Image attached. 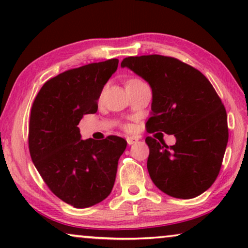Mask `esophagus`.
<instances>
[{
  "mask_svg": "<svg viewBox=\"0 0 248 248\" xmlns=\"http://www.w3.org/2000/svg\"><path fill=\"white\" fill-rule=\"evenodd\" d=\"M139 141V138L138 137H127L126 138V142L128 145H132L134 143H137V142Z\"/></svg>",
  "mask_w": 248,
  "mask_h": 248,
  "instance_id": "esophagus-1",
  "label": "esophagus"
}]
</instances>
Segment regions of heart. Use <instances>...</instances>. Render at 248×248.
<instances>
[{
	"label": "heart",
	"mask_w": 248,
	"mask_h": 248,
	"mask_svg": "<svg viewBox=\"0 0 248 248\" xmlns=\"http://www.w3.org/2000/svg\"><path fill=\"white\" fill-rule=\"evenodd\" d=\"M133 80H135V79H132V80H130V81H133ZM127 82H128V81H127Z\"/></svg>",
	"instance_id": "1"
}]
</instances>
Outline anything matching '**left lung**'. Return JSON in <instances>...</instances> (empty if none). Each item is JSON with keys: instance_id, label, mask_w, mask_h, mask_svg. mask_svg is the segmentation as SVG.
Listing matches in <instances>:
<instances>
[{"instance_id": "left-lung-1", "label": "left lung", "mask_w": 248, "mask_h": 248, "mask_svg": "<svg viewBox=\"0 0 248 248\" xmlns=\"http://www.w3.org/2000/svg\"><path fill=\"white\" fill-rule=\"evenodd\" d=\"M150 84V133L174 134L176 143L148 137L147 167L155 185L177 199L205 192L218 177L228 143L227 113L210 81L174 57L130 56L122 61Z\"/></svg>"}]
</instances>
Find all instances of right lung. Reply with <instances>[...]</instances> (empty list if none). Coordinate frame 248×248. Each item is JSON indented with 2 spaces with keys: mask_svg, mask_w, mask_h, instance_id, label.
Returning a JSON list of instances; mask_svg holds the SVG:
<instances>
[{
  "mask_svg": "<svg viewBox=\"0 0 248 248\" xmlns=\"http://www.w3.org/2000/svg\"><path fill=\"white\" fill-rule=\"evenodd\" d=\"M118 60L67 70L44 83L33 100L29 121V151L44 182L57 198L74 208L104 201L113 189L123 138L81 140L78 127L94 114L98 99Z\"/></svg>",
  "mask_w": 248,
  "mask_h": 248,
  "instance_id": "right-lung-1",
  "label": "right lung"
}]
</instances>
